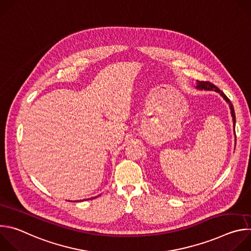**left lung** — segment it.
I'll return each instance as SVG.
<instances>
[{
	"label": "left lung",
	"mask_w": 251,
	"mask_h": 251,
	"mask_svg": "<svg viewBox=\"0 0 251 251\" xmlns=\"http://www.w3.org/2000/svg\"><path fill=\"white\" fill-rule=\"evenodd\" d=\"M196 88L198 90H209V91L211 90V91H216V92L220 93V95L226 100V102H227V104L229 106V109H230V114H231V117H232V122H233V133L235 134V131H234V126H235L234 109H233V106H232L230 100L226 97V95L222 90H220L216 85H213L211 82H208V81H199V80H197ZM235 141H236V137H235Z\"/></svg>",
	"instance_id": "8db88e82"
}]
</instances>
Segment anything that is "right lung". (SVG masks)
I'll return each instance as SVG.
<instances>
[{
    "instance_id": "right-lung-1",
    "label": "right lung",
    "mask_w": 251,
    "mask_h": 251,
    "mask_svg": "<svg viewBox=\"0 0 251 251\" xmlns=\"http://www.w3.org/2000/svg\"><path fill=\"white\" fill-rule=\"evenodd\" d=\"M95 198H96V197H94V198H93V199H95ZM88 200H89V199H88ZM82 201H85V200H82Z\"/></svg>"
}]
</instances>
